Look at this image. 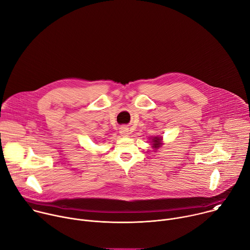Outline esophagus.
<instances>
[{
    "label": "esophagus",
    "instance_id": "esophagus-1",
    "mask_svg": "<svg viewBox=\"0 0 250 250\" xmlns=\"http://www.w3.org/2000/svg\"><path fill=\"white\" fill-rule=\"evenodd\" d=\"M120 133L123 135V136H127L129 134V130H128V127L126 126H122L120 128Z\"/></svg>",
    "mask_w": 250,
    "mask_h": 250
}]
</instances>
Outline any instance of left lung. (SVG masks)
<instances>
[{
    "label": "left lung",
    "mask_w": 250,
    "mask_h": 250,
    "mask_svg": "<svg viewBox=\"0 0 250 250\" xmlns=\"http://www.w3.org/2000/svg\"><path fill=\"white\" fill-rule=\"evenodd\" d=\"M161 140H162V138L161 137H159V136H155V137H153V139H152V147L154 148V149H157V148H159L160 147V146H162V144H161Z\"/></svg>",
    "instance_id": "left-lung-1"
}]
</instances>
